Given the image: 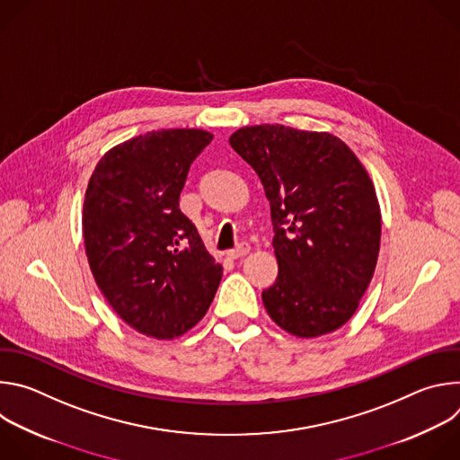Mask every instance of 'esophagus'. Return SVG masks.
Masks as SVG:
<instances>
[{"label":"esophagus","instance_id":"34e87169","mask_svg":"<svg viewBox=\"0 0 460 460\" xmlns=\"http://www.w3.org/2000/svg\"><path fill=\"white\" fill-rule=\"evenodd\" d=\"M249 251H251V245H249V243H240L236 249H231V251H227V258H231V260H236V258H242V256H245Z\"/></svg>","mask_w":460,"mask_h":460}]
</instances>
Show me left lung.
I'll list each match as a JSON object with an SVG mask.
<instances>
[{
    "label": "left lung",
    "instance_id": "obj_1",
    "mask_svg": "<svg viewBox=\"0 0 460 460\" xmlns=\"http://www.w3.org/2000/svg\"><path fill=\"white\" fill-rule=\"evenodd\" d=\"M229 144L271 204L279 277L261 291L268 314L298 339L337 332L355 314L380 249L366 167L335 135L279 123L242 127Z\"/></svg>",
    "mask_w": 460,
    "mask_h": 460
}]
</instances>
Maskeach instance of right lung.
<instances>
[{
  "mask_svg": "<svg viewBox=\"0 0 460 460\" xmlns=\"http://www.w3.org/2000/svg\"><path fill=\"white\" fill-rule=\"evenodd\" d=\"M213 140L202 128H160L109 149L84 200L93 277L138 333L172 341L208 313L222 266L178 209L189 167Z\"/></svg>",
  "mask_w": 460,
  "mask_h": 460,
  "instance_id": "1",
  "label": "right lung"
}]
</instances>
